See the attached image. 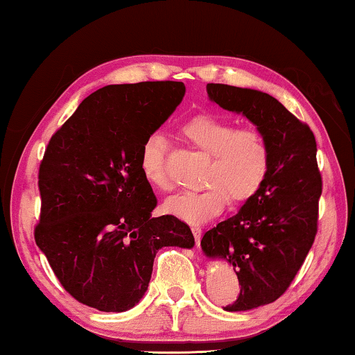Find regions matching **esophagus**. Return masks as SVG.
I'll use <instances>...</instances> for the list:
<instances>
[{
	"label": "esophagus",
	"mask_w": 355,
	"mask_h": 355,
	"mask_svg": "<svg viewBox=\"0 0 355 355\" xmlns=\"http://www.w3.org/2000/svg\"><path fill=\"white\" fill-rule=\"evenodd\" d=\"M192 234L196 237V242L198 245V242H200V237H202V227L200 226H192Z\"/></svg>",
	"instance_id": "34e87169"
}]
</instances>
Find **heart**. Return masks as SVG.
Segmentation results:
<instances>
[{"mask_svg":"<svg viewBox=\"0 0 355 355\" xmlns=\"http://www.w3.org/2000/svg\"><path fill=\"white\" fill-rule=\"evenodd\" d=\"M181 132L193 147L210 155L202 191L174 193L164 202V210L179 220L202 225L225 210L230 202L244 203L255 197L271 168V147L259 129H237L234 121L203 113L182 124ZM168 142L153 132L140 150V171L150 186L168 191L171 187L166 169Z\"/></svg>","mask_w":355,"mask_h":355,"instance_id":"heart-1","label":"heart"}]
</instances>
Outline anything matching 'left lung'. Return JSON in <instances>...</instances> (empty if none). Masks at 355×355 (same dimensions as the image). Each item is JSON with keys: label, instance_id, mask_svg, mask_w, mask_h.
<instances>
[{"label": "left lung", "instance_id": "obj_1", "mask_svg": "<svg viewBox=\"0 0 355 355\" xmlns=\"http://www.w3.org/2000/svg\"><path fill=\"white\" fill-rule=\"evenodd\" d=\"M207 94L223 110L245 116L271 147L263 187L200 242L208 259L226 260L239 279V297L225 310L245 312L283 295L313 244L322 196L317 142L309 125L268 94L225 84H208Z\"/></svg>", "mask_w": 355, "mask_h": 355}]
</instances>
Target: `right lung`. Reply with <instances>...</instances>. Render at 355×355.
I'll return each instance as SVG.
<instances>
[{"label":"right lung","instance_id":"add662e5","mask_svg":"<svg viewBox=\"0 0 355 355\" xmlns=\"http://www.w3.org/2000/svg\"><path fill=\"white\" fill-rule=\"evenodd\" d=\"M182 82L106 85L53 135L38 171L35 242L67 293L101 312L144 297L162 247L192 249L173 215L152 218L157 197L140 171L144 140L174 113Z\"/></svg>","mask_w":355,"mask_h":355}]
</instances>
